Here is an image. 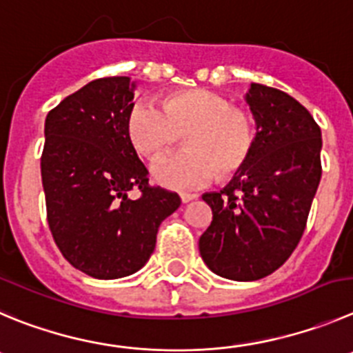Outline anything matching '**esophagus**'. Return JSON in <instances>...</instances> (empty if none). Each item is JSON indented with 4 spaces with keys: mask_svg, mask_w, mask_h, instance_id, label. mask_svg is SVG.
I'll list each match as a JSON object with an SVG mask.
<instances>
[{
    "mask_svg": "<svg viewBox=\"0 0 353 353\" xmlns=\"http://www.w3.org/2000/svg\"><path fill=\"white\" fill-rule=\"evenodd\" d=\"M181 202L183 203H188L192 202V200H196L199 199V195H195V193H181Z\"/></svg>",
    "mask_w": 353,
    "mask_h": 353,
    "instance_id": "esophagus-1",
    "label": "esophagus"
}]
</instances>
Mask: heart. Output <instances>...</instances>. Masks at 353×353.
Instances as JSON below:
<instances>
[{"mask_svg":"<svg viewBox=\"0 0 353 353\" xmlns=\"http://www.w3.org/2000/svg\"><path fill=\"white\" fill-rule=\"evenodd\" d=\"M160 108L137 101L125 128L134 150L146 158L160 157L184 136L181 153L161 157L151 177L169 190H193L239 174L256 148V121L247 110L232 106L226 95L205 88L167 94Z\"/></svg>","mask_w":353,"mask_h":353,"instance_id":"1","label":"heart"}]
</instances>
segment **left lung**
Here are the masks:
<instances>
[{
  "label": "left lung",
  "mask_w": 353,
  "mask_h": 353,
  "mask_svg": "<svg viewBox=\"0 0 353 353\" xmlns=\"http://www.w3.org/2000/svg\"><path fill=\"white\" fill-rule=\"evenodd\" d=\"M245 102L256 121L254 153L221 192L202 195L212 221L199 240L210 272L236 282L259 281L288 261L322 176V134L305 106L259 83Z\"/></svg>",
  "instance_id": "left-lung-1"
}]
</instances>
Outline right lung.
Wrapping results in <instances>:
<instances>
[{"label": "right lung", "mask_w": 353, "mask_h": 353, "mask_svg": "<svg viewBox=\"0 0 353 353\" xmlns=\"http://www.w3.org/2000/svg\"><path fill=\"white\" fill-rule=\"evenodd\" d=\"M136 81L94 80L59 102L45 120L41 181L48 226L62 256L94 279L139 272L154 251L158 226L181 199L148 184L127 137ZM139 189L132 199L128 193Z\"/></svg>", "instance_id": "obj_1"}]
</instances>
